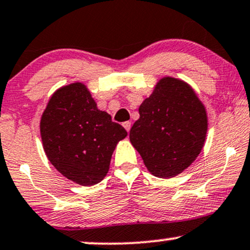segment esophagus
Returning <instances> with one entry per match:
<instances>
[{"label": "esophagus", "mask_w": 250, "mask_h": 250, "mask_svg": "<svg viewBox=\"0 0 250 250\" xmlns=\"http://www.w3.org/2000/svg\"><path fill=\"white\" fill-rule=\"evenodd\" d=\"M123 127H125V130H127L129 133V131H130V128H131V123L130 122H125V123H123Z\"/></svg>", "instance_id": "34e87169"}]
</instances>
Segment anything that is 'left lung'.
Returning a JSON list of instances; mask_svg holds the SVG:
<instances>
[{
	"label": "left lung",
	"instance_id": "obj_1",
	"mask_svg": "<svg viewBox=\"0 0 250 250\" xmlns=\"http://www.w3.org/2000/svg\"><path fill=\"white\" fill-rule=\"evenodd\" d=\"M129 138L151 174L172 178L197 159L205 144L208 117L191 85L163 77L144 99Z\"/></svg>",
	"mask_w": 250,
	"mask_h": 250
}]
</instances>
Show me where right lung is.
<instances>
[{
	"label": "right lung",
	"mask_w": 250,
	"mask_h": 250,
	"mask_svg": "<svg viewBox=\"0 0 250 250\" xmlns=\"http://www.w3.org/2000/svg\"><path fill=\"white\" fill-rule=\"evenodd\" d=\"M43 149L62 176L81 186L100 183L109 170L125 129L98 109L83 83L59 87L51 95L39 123Z\"/></svg>",
	"instance_id": "obj_1"
}]
</instances>
